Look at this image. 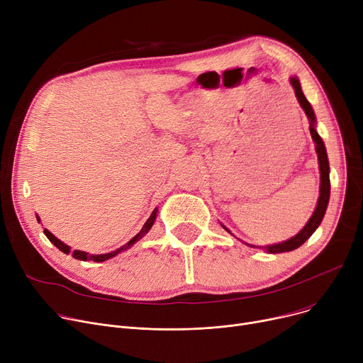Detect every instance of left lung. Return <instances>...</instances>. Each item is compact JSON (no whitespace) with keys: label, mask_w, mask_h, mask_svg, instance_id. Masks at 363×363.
I'll list each match as a JSON object with an SVG mask.
<instances>
[{"label":"left lung","mask_w":363,"mask_h":363,"mask_svg":"<svg viewBox=\"0 0 363 363\" xmlns=\"http://www.w3.org/2000/svg\"><path fill=\"white\" fill-rule=\"evenodd\" d=\"M290 84L294 89V95L297 98V102L301 104L302 110L305 111L308 120H309V130H311V136L312 140L315 143V151L318 155V164H319V174H321V183H319V198H318V203L316 208L313 211L312 217L308 220V223L305 224V227L296 234V236L290 238L289 240H284L281 243H275V245H267V246H255V245H249L250 247H258V249H264L268 253H283V252H290L294 250L299 246H302L312 234L315 233V230L321 224L324 216H325V211L328 206V201H330V164H328V155H327V149L324 145V140L321 139V136L318 135L316 132V117L315 113L312 110V105L309 104V101L306 99V96L302 92V86H301V82L296 76L290 77ZM223 225V224H221ZM224 230H227L230 234H233L225 225H223ZM240 240V239H239Z\"/></svg>","instance_id":"obj_1"}]
</instances>
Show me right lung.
<instances>
[{
  "label": "right lung",
  "instance_id": "add662e5",
  "mask_svg": "<svg viewBox=\"0 0 363 363\" xmlns=\"http://www.w3.org/2000/svg\"><path fill=\"white\" fill-rule=\"evenodd\" d=\"M157 212H158V208H155L154 211H152V214H151V217H149L147 220H146V223L143 224V227H142V230L136 234V236L133 238V239H130L129 242H127L125 245H123L121 247H118V249H116V250H113V252H108V253H101V255H92V253H88V252H83V250H72V247L69 246V245H66V243H62L60 239H57L54 234L50 231V230H44V233H45V236L48 238V240L54 245V246H57L61 252H64L66 255H69V253H72V257L73 258H76V259H79V261H94V262H104V261H106V259H111V258H114V257H117L118 253H121V252H124V250H129L136 242H139L145 234L152 228V225H154V223H155V218H157ZM36 220H38V223H40V218H39V216H36Z\"/></svg>",
  "mask_w": 363,
  "mask_h": 363
}]
</instances>
